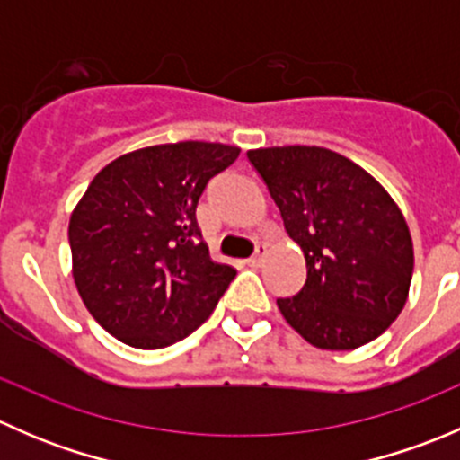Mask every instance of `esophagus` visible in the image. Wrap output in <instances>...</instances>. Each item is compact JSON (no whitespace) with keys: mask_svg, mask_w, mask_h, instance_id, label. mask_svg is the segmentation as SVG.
I'll list each match as a JSON object with an SVG mask.
<instances>
[{"mask_svg":"<svg viewBox=\"0 0 460 460\" xmlns=\"http://www.w3.org/2000/svg\"><path fill=\"white\" fill-rule=\"evenodd\" d=\"M264 253H267V244H256V252H253V256L249 258V264H252V267H258V264H262Z\"/></svg>","mask_w":460,"mask_h":460,"instance_id":"34e87169","label":"esophagus"}]
</instances>
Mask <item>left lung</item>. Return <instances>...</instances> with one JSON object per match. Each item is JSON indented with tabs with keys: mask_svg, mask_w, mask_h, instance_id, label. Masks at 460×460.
<instances>
[{
	"mask_svg": "<svg viewBox=\"0 0 460 460\" xmlns=\"http://www.w3.org/2000/svg\"><path fill=\"white\" fill-rule=\"evenodd\" d=\"M247 157L307 262L303 289L278 298L282 316L320 349L372 342L410 294L414 249L401 208L367 171L329 148H256Z\"/></svg>",
	"mask_w": 460,
	"mask_h": 460,
	"instance_id": "left-lung-1",
	"label": "left lung"
}]
</instances>
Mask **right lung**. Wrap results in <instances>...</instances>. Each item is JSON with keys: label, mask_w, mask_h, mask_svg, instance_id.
Listing matches in <instances>:
<instances>
[{"label": "right lung", "mask_w": 460, "mask_h": 460, "mask_svg": "<svg viewBox=\"0 0 460 460\" xmlns=\"http://www.w3.org/2000/svg\"><path fill=\"white\" fill-rule=\"evenodd\" d=\"M238 146L157 144L106 164L68 222L73 278L91 316L124 345L162 349L211 316L235 278L196 220L208 180Z\"/></svg>", "instance_id": "right-lung-1"}]
</instances>
